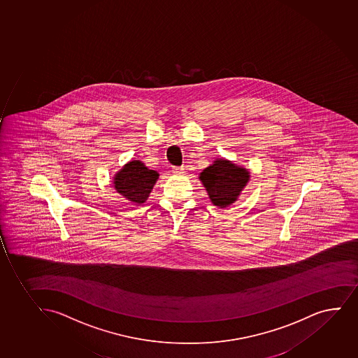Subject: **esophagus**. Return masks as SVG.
I'll return each instance as SVG.
<instances>
[{
  "mask_svg": "<svg viewBox=\"0 0 358 358\" xmlns=\"http://www.w3.org/2000/svg\"><path fill=\"white\" fill-rule=\"evenodd\" d=\"M172 171L174 174H181V173H184V169H182V167H177V166H174Z\"/></svg>",
  "mask_w": 358,
  "mask_h": 358,
  "instance_id": "1",
  "label": "esophagus"
}]
</instances>
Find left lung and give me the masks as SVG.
<instances>
[{
	"mask_svg": "<svg viewBox=\"0 0 358 358\" xmlns=\"http://www.w3.org/2000/svg\"><path fill=\"white\" fill-rule=\"evenodd\" d=\"M210 201L218 208H227L238 201L250 180V172L226 159H216L199 176Z\"/></svg>",
	"mask_w": 358,
	"mask_h": 358,
	"instance_id": "8db88e82",
	"label": "left lung"
}]
</instances>
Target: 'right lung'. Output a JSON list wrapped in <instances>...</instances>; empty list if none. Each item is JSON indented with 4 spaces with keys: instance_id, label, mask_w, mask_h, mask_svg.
I'll return each mask as SVG.
<instances>
[{
    "instance_id": "right-lung-1",
    "label": "right lung",
    "mask_w": 358,
    "mask_h": 358,
    "mask_svg": "<svg viewBox=\"0 0 358 358\" xmlns=\"http://www.w3.org/2000/svg\"><path fill=\"white\" fill-rule=\"evenodd\" d=\"M159 173L149 169L140 160L130 161L113 178L115 189L124 198L136 204L147 201L157 182Z\"/></svg>"
}]
</instances>
